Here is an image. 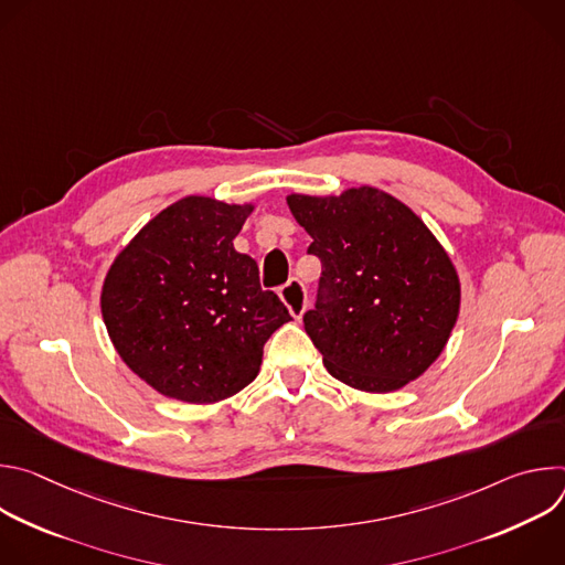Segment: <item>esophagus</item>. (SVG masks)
<instances>
[{
	"label": "esophagus",
	"instance_id": "34e87169",
	"mask_svg": "<svg viewBox=\"0 0 565 565\" xmlns=\"http://www.w3.org/2000/svg\"><path fill=\"white\" fill-rule=\"evenodd\" d=\"M279 297H281V301L286 303V308L290 310V315L295 319H299L303 315L308 299H306V288L299 279H290L286 286H281Z\"/></svg>",
	"mask_w": 565,
	"mask_h": 565
}]
</instances>
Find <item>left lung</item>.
I'll list each match as a JSON object with an SVG mask.
<instances>
[{
    "label": "left lung",
    "mask_w": 565,
    "mask_h": 565,
    "mask_svg": "<svg viewBox=\"0 0 565 565\" xmlns=\"http://www.w3.org/2000/svg\"><path fill=\"white\" fill-rule=\"evenodd\" d=\"M321 262L303 327L329 373L366 393L418 380L445 351L460 312L456 266L425 221L384 190L288 194Z\"/></svg>",
    "instance_id": "obj_1"
}]
</instances>
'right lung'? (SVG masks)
Instances as JSON below:
<instances>
[{
	"instance_id": "obj_1",
	"label": "right lung",
	"mask_w": 565,
	"mask_h": 565,
	"mask_svg": "<svg viewBox=\"0 0 565 565\" xmlns=\"http://www.w3.org/2000/svg\"><path fill=\"white\" fill-rule=\"evenodd\" d=\"M255 203L190 194L147 221L107 270L100 310L120 360L160 395L214 405L259 373L264 344L292 319L262 290L234 236Z\"/></svg>"
}]
</instances>
